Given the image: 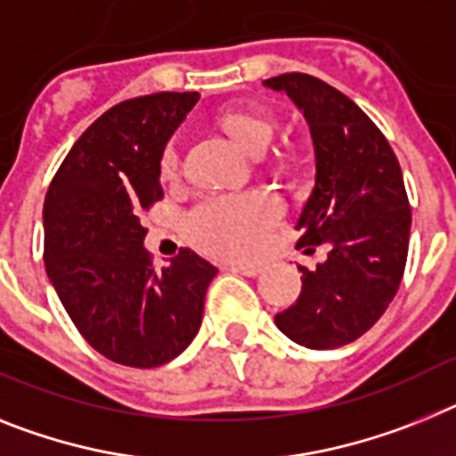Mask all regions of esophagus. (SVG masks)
<instances>
[{
  "label": "esophagus",
  "instance_id": "esophagus-1",
  "mask_svg": "<svg viewBox=\"0 0 456 456\" xmlns=\"http://www.w3.org/2000/svg\"><path fill=\"white\" fill-rule=\"evenodd\" d=\"M229 271L239 273V275H248V277L261 275V266H245V264H232Z\"/></svg>",
  "mask_w": 456,
  "mask_h": 456
}]
</instances>
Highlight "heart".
Instances as JSON below:
<instances>
[{
    "label": "heart",
    "mask_w": 456,
    "mask_h": 456,
    "mask_svg": "<svg viewBox=\"0 0 456 456\" xmlns=\"http://www.w3.org/2000/svg\"><path fill=\"white\" fill-rule=\"evenodd\" d=\"M236 144L261 153L273 140V121L250 112H224L220 118ZM181 169L179 149L169 142L162 149L160 176L172 181ZM282 206L268 192H213L197 201L183 217L185 236L197 250L220 259H248L264 248Z\"/></svg>",
    "instance_id": "1"
}]
</instances>
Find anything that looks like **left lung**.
Returning <instances> with one entry per match:
<instances>
[{"mask_svg":"<svg viewBox=\"0 0 456 456\" xmlns=\"http://www.w3.org/2000/svg\"><path fill=\"white\" fill-rule=\"evenodd\" d=\"M264 86L294 101L314 144V188L296 223L298 248L328 245L314 271L298 266V300L275 323L300 346H344L381 319L402 282L411 233L402 167L374 121L335 86L305 73L277 75Z\"/></svg>","mask_w":456,"mask_h":456,"instance_id":"8db88e82","label":"left lung"}]
</instances>
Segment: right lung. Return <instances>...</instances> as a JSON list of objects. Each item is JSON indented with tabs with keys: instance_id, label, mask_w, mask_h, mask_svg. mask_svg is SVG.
Listing matches in <instances>:
<instances>
[{
	"instance_id": "add662e5",
	"label": "right lung",
	"mask_w": 456,
	"mask_h": 456,
	"mask_svg": "<svg viewBox=\"0 0 456 456\" xmlns=\"http://www.w3.org/2000/svg\"><path fill=\"white\" fill-rule=\"evenodd\" d=\"M197 91L130 98L98 117L54 174L43 204L45 271L98 354L158 367L200 332L217 268L181 250L160 271L144 250V213L162 200L160 156Z\"/></svg>"
}]
</instances>
